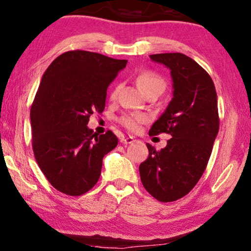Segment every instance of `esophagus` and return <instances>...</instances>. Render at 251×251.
<instances>
[{"label": "esophagus", "instance_id": "obj_1", "mask_svg": "<svg viewBox=\"0 0 251 251\" xmlns=\"http://www.w3.org/2000/svg\"><path fill=\"white\" fill-rule=\"evenodd\" d=\"M121 142H122L123 144H130V143L134 142V139H133V137H130V136H128V137H123V139L121 140Z\"/></svg>", "mask_w": 251, "mask_h": 251}]
</instances>
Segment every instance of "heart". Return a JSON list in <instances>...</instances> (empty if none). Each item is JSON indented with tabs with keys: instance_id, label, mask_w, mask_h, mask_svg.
<instances>
[{
	"instance_id": "heart-1",
	"label": "heart",
	"mask_w": 251,
	"mask_h": 251,
	"mask_svg": "<svg viewBox=\"0 0 251 251\" xmlns=\"http://www.w3.org/2000/svg\"><path fill=\"white\" fill-rule=\"evenodd\" d=\"M136 84L143 94L151 91L161 93V92L165 90L164 79H162L160 76H158L157 74L151 72L141 73L140 75L136 77ZM116 94H117V90L112 92V97H116ZM144 121H146V116L143 115H126L123 116L119 122H121V124L123 126H125L127 129L136 130L139 128V125Z\"/></svg>"
}]
</instances>
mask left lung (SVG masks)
Here are the masks:
<instances>
[{"label":"left lung","mask_w":251,"mask_h":251,"mask_svg":"<svg viewBox=\"0 0 251 251\" xmlns=\"http://www.w3.org/2000/svg\"><path fill=\"white\" fill-rule=\"evenodd\" d=\"M171 70L173 98L149 130L172 139L157 151L147 144L149 157L140 165L148 192L162 202L184 197L195 188L207 167L220 129L217 94L213 79L195 60L182 53L150 55Z\"/></svg>","instance_id":"obj_1"}]
</instances>
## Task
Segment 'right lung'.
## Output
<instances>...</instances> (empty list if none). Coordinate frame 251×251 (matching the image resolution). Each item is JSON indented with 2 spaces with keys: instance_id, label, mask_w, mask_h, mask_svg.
<instances>
[{
  "instance_id": "1",
  "label": "right lung",
  "mask_w": 251,
  "mask_h": 251,
  "mask_svg": "<svg viewBox=\"0 0 251 251\" xmlns=\"http://www.w3.org/2000/svg\"><path fill=\"white\" fill-rule=\"evenodd\" d=\"M127 60L89 51H69L53 60L42 76L30 109L33 150L51 185L82 196L97 184L102 159L118 139L111 130L97 135L87 127L102 112L107 89Z\"/></svg>"
}]
</instances>
